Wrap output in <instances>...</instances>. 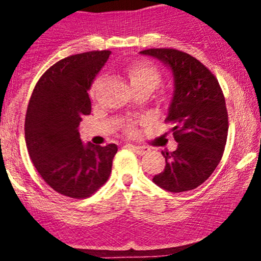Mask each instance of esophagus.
I'll return each instance as SVG.
<instances>
[{"mask_svg": "<svg viewBox=\"0 0 261 261\" xmlns=\"http://www.w3.org/2000/svg\"><path fill=\"white\" fill-rule=\"evenodd\" d=\"M127 146L130 147L131 150H134V151H135L136 154H139V155H144V154H146L147 151H149V147H146V146H141V145H133V144H128Z\"/></svg>", "mask_w": 261, "mask_h": 261, "instance_id": "obj_1", "label": "esophagus"}]
</instances>
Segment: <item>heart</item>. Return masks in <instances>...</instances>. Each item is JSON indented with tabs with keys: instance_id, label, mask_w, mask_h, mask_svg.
<instances>
[{
	"instance_id": "obj_1",
	"label": "heart",
	"mask_w": 261,
	"mask_h": 261,
	"mask_svg": "<svg viewBox=\"0 0 261 261\" xmlns=\"http://www.w3.org/2000/svg\"><path fill=\"white\" fill-rule=\"evenodd\" d=\"M126 73H127L128 82H130L131 87L134 89L150 88L152 91L160 82L159 72L152 65L147 64L145 62H138L134 63V64H130L127 67V69H126ZM97 84H98V81L94 82L92 84L91 89H89V94L92 97L96 93ZM128 131L133 133V128L128 127Z\"/></svg>"
}]
</instances>
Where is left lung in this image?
<instances>
[{"instance_id": "left-lung-1", "label": "left lung", "mask_w": 261, "mask_h": 261, "mask_svg": "<svg viewBox=\"0 0 261 261\" xmlns=\"http://www.w3.org/2000/svg\"><path fill=\"white\" fill-rule=\"evenodd\" d=\"M172 72L174 91L165 120L172 122L178 147L163 151L165 168L152 178L173 193L191 191L212 174L225 150L228 116L218 81L199 60L177 49L140 51Z\"/></svg>"}]
</instances>
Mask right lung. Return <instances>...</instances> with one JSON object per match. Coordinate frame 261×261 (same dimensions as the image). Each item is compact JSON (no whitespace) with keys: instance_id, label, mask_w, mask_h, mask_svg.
<instances>
[{"instance_id":"right-lung-1","label":"right lung","mask_w":261,"mask_h":261,"mask_svg":"<svg viewBox=\"0 0 261 261\" xmlns=\"http://www.w3.org/2000/svg\"><path fill=\"white\" fill-rule=\"evenodd\" d=\"M111 51H87L55 63L36 83L25 118L29 155L58 193L86 198L111 174L116 144H83L80 123L91 114L88 89Z\"/></svg>"}]
</instances>
